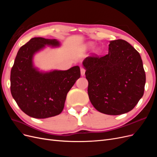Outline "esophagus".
Returning a JSON list of instances; mask_svg holds the SVG:
<instances>
[{
  "mask_svg": "<svg viewBox=\"0 0 157 157\" xmlns=\"http://www.w3.org/2000/svg\"><path fill=\"white\" fill-rule=\"evenodd\" d=\"M85 69L83 67H80V73H81V76H84L85 75Z\"/></svg>",
  "mask_w": 157,
  "mask_h": 157,
  "instance_id": "esophagus-1",
  "label": "esophagus"
}]
</instances>
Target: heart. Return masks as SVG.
<instances>
[{
    "label": "heart",
    "mask_w": 157,
    "mask_h": 157,
    "mask_svg": "<svg viewBox=\"0 0 157 157\" xmlns=\"http://www.w3.org/2000/svg\"><path fill=\"white\" fill-rule=\"evenodd\" d=\"M92 46H93V44L92 43V42H88V43L85 44L82 46V49L84 50L90 49V48H92ZM99 50L98 48H96V50H94V53L98 54V53H99Z\"/></svg>",
    "instance_id": "1"
}]
</instances>
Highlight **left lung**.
Here are the masks:
<instances>
[{
    "label": "left lung",
    "mask_w": 157,
    "mask_h": 157,
    "mask_svg": "<svg viewBox=\"0 0 157 157\" xmlns=\"http://www.w3.org/2000/svg\"><path fill=\"white\" fill-rule=\"evenodd\" d=\"M108 54L82 61L90 102L100 113L118 115L132 110L142 98L145 73L140 54L128 42H109Z\"/></svg>",
    "instance_id": "8db88e82"
}]
</instances>
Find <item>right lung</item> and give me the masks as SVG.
<instances>
[{"label":"right lung","mask_w":157,"mask_h":157,"mask_svg":"<svg viewBox=\"0 0 157 157\" xmlns=\"http://www.w3.org/2000/svg\"><path fill=\"white\" fill-rule=\"evenodd\" d=\"M46 46L59 47L60 42L33 38L17 52L10 74L13 98L22 111L35 118L54 117L62 112L68 92L80 77L78 66L47 72L35 67L33 57Z\"/></svg>","instance_id":"add662e5"}]
</instances>
